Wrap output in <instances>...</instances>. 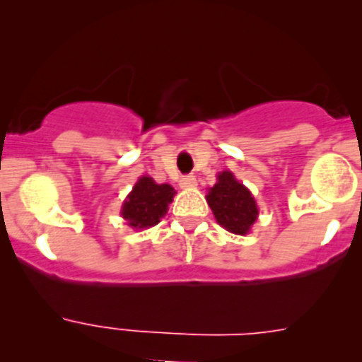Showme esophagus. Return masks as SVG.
<instances>
[{
    "label": "esophagus",
    "instance_id": "34e87169",
    "mask_svg": "<svg viewBox=\"0 0 362 362\" xmlns=\"http://www.w3.org/2000/svg\"><path fill=\"white\" fill-rule=\"evenodd\" d=\"M180 185L184 189H189V187H196V178L194 175H185V177L180 178Z\"/></svg>",
    "mask_w": 362,
    "mask_h": 362
}]
</instances>
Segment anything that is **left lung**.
Returning a JSON list of instances; mask_svg holds the SVG:
<instances>
[{"instance_id":"left-lung-1","label":"left lung","mask_w":362,"mask_h":362,"mask_svg":"<svg viewBox=\"0 0 362 362\" xmlns=\"http://www.w3.org/2000/svg\"><path fill=\"white\" fill-rule=\"evenodd\" d=\"M215 221L229 233L247 235L257 221V204L254 196L243 184H240L231 171L217 175V184L210 187L206 196Z\"/></svg>"}]
</instances>
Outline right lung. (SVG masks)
<instances>
[{
	"mask_svg": "<svg viewBox=\"0 0 362 362\" xmlns=\"http://www.w3.org/2000/svg\"><path fill=\"white\" fill-rule=\"evenodd\" d=\"M177 194L170 184H156L154 178L140 177L133 191L127 194L120 215L133 229H148L159 224L166 215L168 204Z\"/></svg>",
	"mask_w": 362,
	"mask_h": 362,
	"instance_id": "obj_1",
	"label": "right lung"
}]
</instances>
